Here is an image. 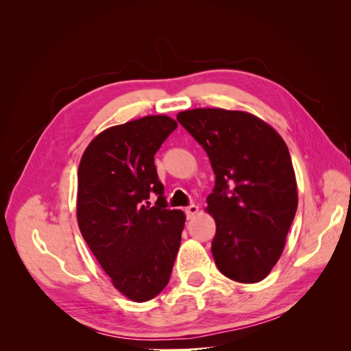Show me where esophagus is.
<instances>
[{"instance_id":"34e87169","label":"esophagus","mask_w":351,"mask_h":351,"mask_svg":"<svg viewBox=\"0 0 351 351\" xmlns=\"http://www.w3.org/2000/svg\"><path fill=\"white\" fill-rule=\"evenodd\" d=\"M197 212H199V206H196V205H190L186 208V215L189 219H192L197 214Z\"/></svg>"}]
</instances>
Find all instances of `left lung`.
I'll use <instances>...</instances> for the list:
<instances>
[{
  "label": "left lung",
  "instance_id": "left-lung-1",
  "mask_svg": "<svg viewBox=\"0 0 351 351\" xmlns=\"http://www.w3.org/2000/svg\"><path fill=\"white\" fill-rule=\"evenodd\" d=\"M177 120L204 146L215 174L206 212L217 224L210 250L218 269L237 282L262 281L281 258L299 202L289 147L246 111L196 108Z\"/></svg>",
  "mask_w": 351,
  "mask_h": 351
}]
</instances>
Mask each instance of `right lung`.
I'll list each match as a JSON object with an SVG mask.
<instances>
[{
  "label": "right lung",
  "instance_id": "obj_1",
  "mask_svg": "<svg viewBox=\"0 0 351 351\" xmlns=\"http://www.w3.org/2000/svg\"><path fill=\"white\" fill-rule=\"evenodd\" d=\"M177 129L168 115H146L101 132L77 171V224L84 241L127 299H154L169 281L186 215L167 209L154 155ZM158 199L151 207L149 196Z\"/></svg>",
  "mask_w": 351,
  "mask_h": 351
}]
</instances>
